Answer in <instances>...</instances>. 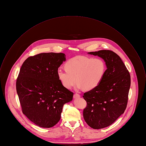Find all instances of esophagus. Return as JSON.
Instances as JSON below:
<instances>
[{
  "instance_id": "obj_1",
  "label": "esophagus",
  "mask_w": 146,
  "mask_h": 146,
  "mask_svg": "<svg viewBox=\"0 0 146 146\" xmlns=\"http://www.w3.org/2000/svg\"><path fill=\"white\" fill-rule=\"evenodd\" d=\"M79 97H80V95L79 94H75L74 95V98H79Z\"/></svg>"
}]
</instances>
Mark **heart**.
Masks as SVG:
<instances>
[{
	"mask_svg": "<svg viewBox=\"0 0 146 146\" xmlns=\"http://www.w3.org/2000/svg\"><path fill=\"white\" fill-rule=\"evenodd\" d=\"M64 67L66 69L59 68L57 70L58 79L63 86L71 89L78 83V88L86 90H93L100 84L106 68L102 58L83 56L69 59Z\"/></svg>",
	"mask_w": 146,
	"mask_h": 146,
	"instance_id": "obj_1",
	"label": "heart"
}]
</instances>
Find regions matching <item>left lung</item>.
<instances>
[{
	"label": "left lung",
	"mask_w": 146,
	"mask_h": 146,
	"mask_svg": "<svg viewBox=\"0 0 146 146\" xmlns=\"http://www.w3.org/2000/svg\"><path fill=\"white\" fill-rule=\"evenodd\" d=\"M89 54L102 58L107 67L100 84L83 96L87 102L83 110L85 121L91 127L100 129L111 125L124 113L131 78L122 59L113 51L102 50Z\"/></svg>",
	"instance_id": "8db88e82"
}]
</instances>
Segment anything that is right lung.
<instances>
[{"instance_id":"obj_1","label":"right lung","mask_w":146,"mask_h":146,"mask_svg":"<svg viewBox=\"0 0 146 146\" xmlns=\"http://www.w3.org/2000/svg\"><path fill=\"white\" fill-rule=\"evenodd\" d=\"M64 54L44 52L28 57L16 80V91L23 113L36 125L50 128L60 120L64 104L74 93L63 86L57 70Z\"/></svg>"}]
</instances>
